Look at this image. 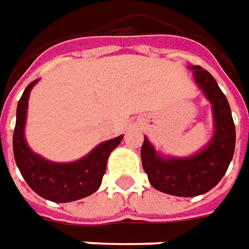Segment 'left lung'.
<instances>
[{"label": "left lung", "instance_id": "1", "mask_svg": "<svg viewBox=\"0 0 249 249\" xmlns=\"http://www.w3.org/2000/svg\"><path fill=\"white\" fill-rule=\"evenodd\" d=\"M195 80L213 103L215 133L210 144L191 158H160L144 138L142 146V165L154 188L174 196H197L214 188L226 173L234 146L236 129L231 106L217 82L206 69L191 67Z\"/></svg>", "mask_w": 249, "mask_h": 249}]
</instances>
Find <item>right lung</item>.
<instances>
[{"label": "right lung", "instance_id": "1", "mask_svg": "<svg viewBox=\"0 0 249 249\" xmlns=\"http://www.w3.org/2000/svg\"><path fill=\"white\" fill-rule=\"evenodd\" d=\"M31 82L20 98L13 132V155L21 176L30 188L47 200L67 203L94 194L101 187L110 153L121 143L123 136L107 140L80 160L72 163H54L34 154L24 140V124Z\"/></svg>", "mask_w": 249, "mask_h": 249}]
</instances>
